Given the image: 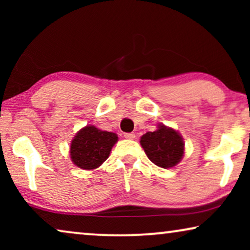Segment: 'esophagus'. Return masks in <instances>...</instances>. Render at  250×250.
<instances>
[{
    "label": "esophagus",
    "mask_w": 250,
    "mask_h": 250,
    "mask_svg": "<svg viewBox=\"0 0 250 250\" xmlns=\"http://www.w3.org/2000/svg\"><path fill=\"white\" fill-rule=\"evenodd\" d=\"M124 138L129 139V140H133V139L135 138V134H134V133H124Z\"/></svg>",
    "instance_id": "obj_1"
}]
</instances>
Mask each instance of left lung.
Listing matches in <instances>:
<instances>
[{
	"label": "left lung",
	"instance_id": "8db88e82",
	"mask_svg": "<svg viewBox=\"0 0 250 250\" xmlns=\"http://www.w3.org/2000/svg\"><path fill=\"white\" fill-rule=\"evenodd\" d=\"M142 148L148 158L155 165L169 168L182 159L184 142L182 136L175 129L159 125L157 131L148 132L141 136Z\"/></svg>",
	"mask_w": 250,
	"mask_h": 250
}]
</instances>
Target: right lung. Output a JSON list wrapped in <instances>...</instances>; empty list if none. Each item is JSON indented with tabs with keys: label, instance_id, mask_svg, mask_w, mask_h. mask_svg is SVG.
I'll return each mask as SVG.
<instances>
[{
	"label": "right lung",
	"instance_id": "right-lung-1",
	"mask_svg": "<svg viewBox=\"0 0 250 250\" xmlns=\"http://www.w3.org/2000/svg\"><path fill=\"white\" fill-rule=\"evenodd\" d=\"M117 140L115 133L85 126L71 141L70 158L82 169H95L105 162Z\"/></svg>",
	"mask_w": 250,
	"mask_h": 250
}]
</instances>
